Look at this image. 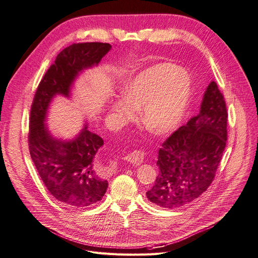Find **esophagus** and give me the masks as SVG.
<instances>
[{"label":"esophagus","instance_id":"esophagus-1","mask_svg":"<svg viewBox=\"0 0 258 258\" xmlns=\"http://www.w3.org/2000/svg\"><path fill=\"white\" fill-rule=\"evenodd\" d=\"M144 158H145V154L143 151H140V150H133L132 152L128 153L124 159L129 161L130 163L134 164V165H139L141 164L143 161H144Z\"/></svg>","mask_w":258,"mask_h":258}]
</instances>
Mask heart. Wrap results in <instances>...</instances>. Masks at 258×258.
Wrapping results in <instances>:
<instances>
[{"label": "heart", "instance_id": "obj_1", "mask_svg": "<svg viewBox=\"0 0 258 258\" xmlns=\"http://www.w3.org/2000/svg\"><path fill=\"white\" fill-rule=\"evenodd\" d=\"M190 96L188 75L171 64H156L141 72L126 85L124 99L111 106L123 120L140 109L142 124L151 133L163 135L174 130L184 116Z\"/></svg>", "mask_w": 258, "mask_h": 258}]
</instances>
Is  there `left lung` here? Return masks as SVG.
<instances>
[{"label": "left lung", "instance_id": "1", "mask_svg": "<svg viewBox=\"0 0 258 258\" xmlns=\"http://www.w3.org/2000/svg\"><path fill=\"white\" fill-rule=\"evenodd\" d=\"M226 102L218 84L208 85L199 114L174 131L158 151L159 169L148 199L163 208L183 206L215 179L227 143Z\"/></svg>", "mask_w": 258, "mask_h": 258}]
</instances>
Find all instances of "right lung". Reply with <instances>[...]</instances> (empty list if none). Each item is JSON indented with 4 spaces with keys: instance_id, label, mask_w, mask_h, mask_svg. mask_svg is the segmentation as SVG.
I'll return each instance as SVG.
<instances>
[{
    "instance_id": "add662e5",
    "label": "right lung",
    "mask_w": 258,
    "mask_h": 258,
    "mask_svg": "<svg viewBox=\"0 0 258 258\" xmlns=\"http://www.w3.org/2000/svg\"><path fill=\"white\" fill-rule=\"evenodd\" d=\"M109 43H73L60 52L39 82L30 111L28 145L30 155L44 186L58 201L86 208L99 202L108 187L103 166L95 156L104 142L87 126L74 141L53 139L44 125L52 98L69 97L76 76L98 64L110 50Z\"/></svg>"
}]
</instances>
